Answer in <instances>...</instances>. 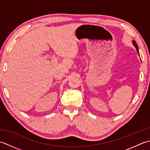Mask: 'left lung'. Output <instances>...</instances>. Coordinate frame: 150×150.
Masks as SVG:
<instances>
[{
    "label": "left lung",
    "instance_id": "1",
    "mask_svg": "<svg viewBox=\"0 0 150 150\" xmlns=\"http://www.w3.org/2000/svg\"><path fill=\"white\" fill-rule=\"evenodd\" d=\"M132 44H133V46H134L135 47V48H136V50H137V53L139 54V47H138V46H137V43H136V42L135 40H133L132 41Z\"/></svg>",
    "mask_w": 150,
    "mask_h": 150
}]
</instances>
